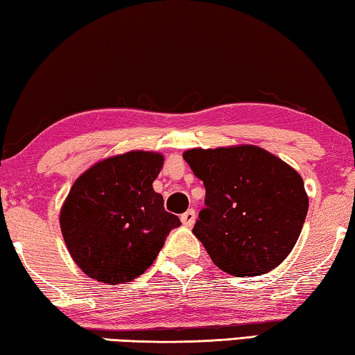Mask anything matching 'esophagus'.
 <instances>
[{
	"instance_id": "1",
	"label": "esophagus",
	"mask_w": 355,
	"mask_h": 355,
	"mask_svg": "<svg viewBox=\"0 0 355 355\" xmlns=\"http://www.w3.org/2000/svg\"><path fill=\"white\" fill-rule=\"evenodd\" d=\"M194 221H196V211H194V209H189V210H187L182 215V223L184 226H188V228H189V226L194 225Z\"/></svg>"
}]
</instances>
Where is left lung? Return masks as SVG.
Segmentation results:
<instances>
[{
    "mask_svg": "<svg viewBox=\"0 0 355 355\" xmlns=\"http://www.w3.org/2000/svg\"><path fill=\"white\" fill-rule=\"evenodd\" d=\"M205 187V207L193 232L221 271L266 274L292 252L308 214L303 178L253 145L183 153Z\"/></svg>",
    "mask_w": 355,
    "mask_h": 355,
    "instance_id": "left-lung-1",
    "label": "left lung"
}]
</instances>
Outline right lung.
<instances>
[{
    "label": "right lung",
    "instance_id": "add662e5",
    "mask_svg": "<svg viewBox=\"0 0 355 355\" xmlns=\"http://www.w3.org/2000/svg\"><path fill=\"white\" fill-rule=\"evenodd\" d=\"M164 157L129 151L94 164L79 177L60 210L68 252L84 274L116 285L144 274L173 228L177 215L153 189Z\"/></svg>",
    "mask_w": 355,
    "mask_h": 355
}]
</instances>
